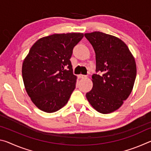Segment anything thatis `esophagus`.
Instances as JSON below:
<instances>
[{
    "mask_svg": "<svg viewBox=\"0 0 151 151\" xmlns=\"http://www.w3.org/2000/svg\"><path fill=\"white\" fill-rule=\"evenodd\" d=\"M78 76V78H83L86 77V75H79Z\"/></svg>",
    "mask_w": 151,
    "mask_h": 151,
    "instance_id": "esophagus-1",
    "label": "esophagus"
}]
</instances>
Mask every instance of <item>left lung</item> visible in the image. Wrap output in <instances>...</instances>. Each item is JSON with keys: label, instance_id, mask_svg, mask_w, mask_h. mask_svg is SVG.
Masks as SVG:
<instances>
[{"label": "left lung", "instance_id": "left-lung-1", "mask_svg": "<svg viewBox=\"0 0 151 151\" xmlns=\"http://www.w3.org/2000/svg\"><path fill=\"white\" fill-rule=\"evenodd\" d=\"M96 54V72L92 76L93 86L86 94L89 103L103 114L119 109L133 88L137 66L133 56L119 38L95 31L85 33Z\"/></svg>", "mask_w": 151, "mask_h": 151}]
</instances>
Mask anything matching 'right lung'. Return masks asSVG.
<instances>
[{"label": "right lung", "instance_id": "add662e5", "mask_svg": "<svg viewBox=\"0 0 151 151\" xmlns=\"http://www.w3.org/2000/svg\"><path fill=\"white\" fill-rule=\"evenodd\" d=\"M83 37L80 32L54 34L30 48L22 63V79L28 95L41 111L54 112L68 103L76 82L70 58Z\"/></svg>", "mask_w": 151, "mask_h": 151}]
</instances>
